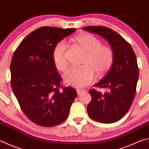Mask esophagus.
Here are the masks:
<instances>
[{"label":"esophagus","instance_id":"esophagus-1","mask_svg":"<svg viewBox=\"0 0 149 149\" xmlns=\"http://www.w3.org/2000/svg\"><path fill=\"white\" fill-rule=\"evenodd\" d=\"M85 90H83V89H77V93L78 95H81V94L85 93Z\"/></svg>","mask_w":149,"mask_h":149}]
</instances>
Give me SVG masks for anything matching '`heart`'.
Here are the masks:
<instances>
[{
  "mask_svg": "<svg viewBox=\"0 0 149 149\" xmlns=\"http://www.w3.org/2000/svg\"><path fill=\"white\" fill-rule=\"evenodd\" d=\"M75 42L86 52L81 68L72 67L64 74L68 85L82 88L95 81V74L104 76L110 70L114 61V52L108 45H102L101 40L90 33H82L74 38ZM68 44L63 40L55 45L53 59L58 70L64 72L68 67L66 52Z\"/></svg>",
  "mask_w": 149,
  "mask_h": 149,
  "instance_id": "obj_1",
  "label": "heart"
}]
</instances>
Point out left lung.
Returning a JSON list of instances; mask_svg holds the SVG:
<instances>
[{
  "label": "left lung",
  "instance_id": "1",
  "mask_svg": "<svg viewBox=\"0 0 149 149\" xmlns=\"http://www.w3.org/2000/svg\"><path fill=\"white\" fill-rule=\"evenodd\" d=\"M95 33L109 42L114 52V61L104 79L94 86L107 88L105 93L89 91L92 100L87 106L91 119L109 124L121 119L134 101L139 77L136 56L130 44L120 34L109 28L90 26L83 28Z\"/></svg>",
  "mask_w": 149,
  "mask_h": 149
}]
</instances>
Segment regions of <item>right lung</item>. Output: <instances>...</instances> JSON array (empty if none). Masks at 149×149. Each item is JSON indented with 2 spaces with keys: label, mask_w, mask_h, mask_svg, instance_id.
<instances>
[{
  "label": "right lung",
  "mask_w": 149,
  "mask_h": 149,
  "mask_svg": "<svg viewBox=\"0 0 149 149\" xmlns=\"http://www.w3.org/2000/svg\"><path fill=\"white\" fill-rule=\"evenodd\" d=\"M76 31L42 26L24 38L10 64L11 86L19 104L32 122L51 127L63 123L77 96L72 86H62L53 62L55 45Z\"/></svg>",
  "instance_id": "obj_1"
}]
</instances>
